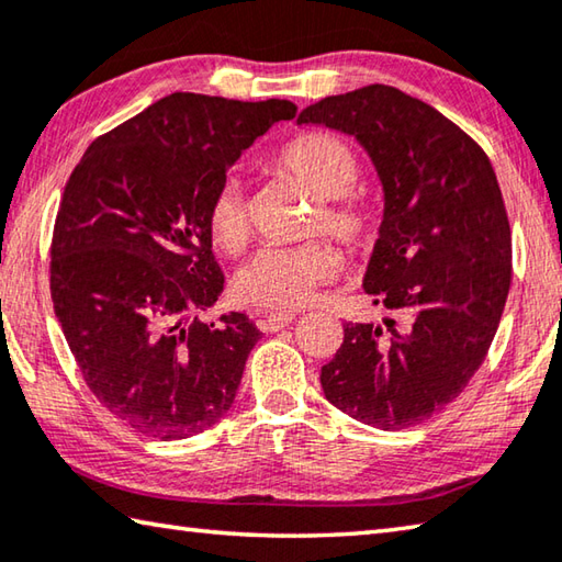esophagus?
<instances>
[{
    "instance_id": "esophagus-1",
    "label": "esophagus",
    "mask_w": 562,
    "mask_h": 562,
    "mask_svg": "<svg viewBox=\"0 0 562 562\" xmlns=\"http://www.w3.org/2000/svg\"><path fill=\"white\" fill-rule=\"evenodd\" d=\"M292 322H294V314H290V312H270L262 316L258 326L262 331H280V329H284V326H290Z\"/></svg>"
}]
</instances>
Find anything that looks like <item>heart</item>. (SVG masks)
Segmentation results:
<instances>
[{"mask_svg": "<svg viewBox=\"0 0 562 562\" xmlns=\"http://www.w3.org/2000/svg\"><path fill=\"white\" fill-rule=\"evenodd\" d=\"M272 169L300 181L316 199L310 233H326L349 248L371 246L379 236V211L356 193L361 167L344 139L310 132L290 139L272 157ZM209 231L226 250H238L248 238V201L238 179H226L209 201ZM339 260L319 240L292 248H262L236 274V294L265 310H300L312 302L316 290L329 282Z\"/></svg>", "mask_w": 562, "mask_h": 562, "instance_id": "obj_1", "label": "heart"}]
</instances>
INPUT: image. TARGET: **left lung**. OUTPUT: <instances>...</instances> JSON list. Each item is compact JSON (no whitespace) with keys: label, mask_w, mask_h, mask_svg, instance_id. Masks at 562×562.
<instances>
[{"label":"left lung","mask_w":562,"mask_h":562,"mask_svg":"<svg viewBox=\"0 0 562 562\" xmlns=\"http://www.w3.org/2000/svg\"><path fill=\"white\" fill-rule=\"evenodd\" d=\"M297 125L359 139L383 187L363 290L397 316L344 324L322 366L326 401L379 430H405L464 391L502 322L512 228L492 161L452 120L391 86L304 108Z\"/></svg>","instance_id":"left-lung-1"}]
</instances>
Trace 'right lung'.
<instances>
[{
    "label": "right lung",
    "mask_w": 562,
    "mask_h": 562,
    "mask_svg": "<svg viewBox=\"0 0 562 562\" xmlns=\"http://www.w3.org/2000/svg\"><path fill=\"white\" fill-rule=\"evenodd\" d=\"M290 100L171 93L86 149L50 243V300L90 391L130 427L183 440L231 411L260 331L246 314L203 324L223 272L209 201Z\"/></svg>",
    "instance_id": "1"
}]
</instances>
